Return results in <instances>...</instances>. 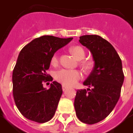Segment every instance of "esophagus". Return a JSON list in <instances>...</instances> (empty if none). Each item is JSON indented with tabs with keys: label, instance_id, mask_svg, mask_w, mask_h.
I'll return each instance as SVG.
<instances>
[{
	"label": "esophagus",
	"instance_id": "obj_1",
	"mask_svg": "<svg viewBox=\"0 0 133 133\" xmlns=\"http://www.w3.org/2000/svg\"><path fill=\"white\" fill-rule=\"evenodd\" d=\"M62 89H63V91H65L67 89H68V86H65V85H63V86H62Z\"/></svg>",
	"mask_w": 133,
	"mask_h": 133
}]
</instances>
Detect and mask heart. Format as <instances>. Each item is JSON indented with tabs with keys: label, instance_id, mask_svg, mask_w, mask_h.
<instances>
[{
	"label": "heart",
	"instance_id": "obj_1",
	"mask_svg": "<svg viewBox=\"0 0 133 133\" xmlns=\"http://www.w3.org/2000/svg\"><path fill=\"white\" fill-rule=\"evenodd\" d=\"M71 53L78 59L82 60L85 56V52L82 47L80 46H74L70 49ZM58 62V57L57 55H54L52 57L51 63L52 64H56ZM82 65L85 68H89L90 63L89 62H82ZM55 79L57 81L62 83L63 85L66 86H73L75 85L77 81L82 78V74L78 70H70L63 68L57 70L55 73Z\"/></svg>",
	"mask_w": 133,
	"mask_h": 133
}]
</instances>
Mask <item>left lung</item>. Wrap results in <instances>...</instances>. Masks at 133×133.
I'll use <instances>...</instances> for the list:
<instances>
[{
  "instance_id": "obj_1",
  "label": "left lung",
  "mask_w": 133,
  "mask_h": 133,
  "mask_svg": "<svg viewBox=\"0 0 133 133\" xmlns=\"http://www.w3.org/2000/svg\"><path fill=\"white\" fill-rule=\"evenodd\" d=\"M79 42L91 52L94 65L83 82L84 86L92 89L78 90L74 107L78 118L92 125L105 119L115 108L124 74L121 59L108 41L98 35H83L80 37Z\"/></svg>"
}]
</instances>
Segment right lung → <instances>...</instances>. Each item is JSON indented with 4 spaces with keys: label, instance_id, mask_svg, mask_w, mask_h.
<instances>
[{
    "label": "right lung",
    "instance_id": "1",
    "mask_svg": "<svg viewBox=\"0 0 133 133\" xmlns=\"http://www.w3.org/2000/svg\"><path fill=\"white\" fill-rule=\"evenodd\" d=\"M72 39L42 36L20 52L12 76L13 95L19 112L28 119L44 123L55 115L63 94L62 86L53 81L47 89L43 83L51 81L47 70L54 54Z\"/></svg>",
    "mask_w": 133,
    "mask_h": 133
}]
</instances>
